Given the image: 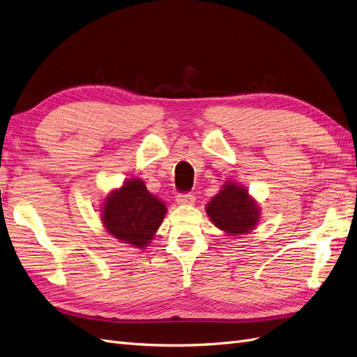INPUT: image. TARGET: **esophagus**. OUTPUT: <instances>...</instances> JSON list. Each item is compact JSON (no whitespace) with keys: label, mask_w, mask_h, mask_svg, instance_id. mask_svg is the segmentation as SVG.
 <instances>
[{"label":"esophagus","mask_w":357,"mask_h":357,"mask_svg":"<svg viewBox=\"0 0 357 357\" xmlns=\"http://www.w3.org/2000/svg\"><path fill=\"white\" fill-rule=\"evenodd\" d=\"M176 201L180 205H193L195 204V197L190 195V193H185V195H178Z\"/></svg>","instance_id":"obj_1"}]
</instances>
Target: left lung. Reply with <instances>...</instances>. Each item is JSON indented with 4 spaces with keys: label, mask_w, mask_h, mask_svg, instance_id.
<instances>
[{
    "label": "left lung",
    "mask_w": 357,
    "mask_h": 357,
    "mask_svg": "<svg viewBox=\"0 0 357 357\" xmlns=\"http://www.w3.org/2000/svg\"><path fill=\"white\" fill-rule=\"evenodd\" d=\"M205 213L215 228L232 238L253 231L261 220L257 201L234 180L225 181L218 195L205 205Z\"/></svg>",
    "instance_id": "1"
}]
</instances>
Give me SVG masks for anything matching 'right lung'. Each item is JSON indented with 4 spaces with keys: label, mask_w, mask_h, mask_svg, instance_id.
Returning a JSON list of instances; mask_svg holds the SVG:
<instances>
[{
    "label": "right lung",
    "mask_w": 357,
    "mask_h": 357,
    "mask_svg": "<svg viewBox=\"0 0 357 357\" xmlns=\"http://www.w3.org/2000/svg\"><path fill=\"white\" fill-rule=\"evenodd\" d=\"M100 211L105 231L117 241L146 248L165 219L167 205L147 190L142 178L132 177L107 193Z\"/></svg>",
    "instance_id": "add662e5"
}]
</instances>
